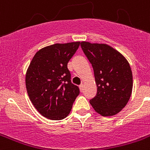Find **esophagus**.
I'll list each match as a JSON object with an SVG mask.
<instances>
[{
  "instance_id": "esophagus-1",
  "label": "esophagus",
  "mask_w": 150,
  "mask_h": 150,
  "mask_svg": "<svg viewBox=\"0 0 150 150\" xmlns=\"http://www.w3.org/2000/svg\"><path fill=\"white\" fill-rule=\"evenodd\" d=\"M83 88H84V85H83V83H82V84L80 85V86H79V89H80V91H83Z\"/></svg>"
}]
</instances>
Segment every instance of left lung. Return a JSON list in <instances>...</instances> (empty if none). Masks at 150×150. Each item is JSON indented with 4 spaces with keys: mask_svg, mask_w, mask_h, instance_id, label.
Returning a JSON list of instances; mask_svg holds the SVG:
<instances>
[{
    "mask_svg": "<svg viewBox=\"0 0 150 150\" xmlns=\"http://www.w3.org/2000/svg\"><path fill=\"white\" fill-rule=\"evenodd\" d=\"M81 47L93 67L97 86V94L90 104L103 116L117 114L132 95L133 76L129 63L120 52L105 43L83 41Z\"/></svg>",
    "mask_w": 150,
    "mask_h": 150,
    "instance_id": "1",
    "label": "left lung"
}]
</instances>
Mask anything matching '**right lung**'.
Segmentation results:
<instances>
[{"instance_id": "obj_1", "label": "right lung", "mask_w": 150, "mask_h": 150, "mask_svg": "<svg viewBox=\"0 0 150 150\" xmlns=\"http://www.w3.org/2000/svg\"><path fill=\"white\" fill-rule=\"evenodd\" d=\"M80 42L55 43L40 49L30 62L25 75L28 95L44 117L61 120L67 117L79 89L71 82L67 63Z\"/></svg>"}]
</instances>
